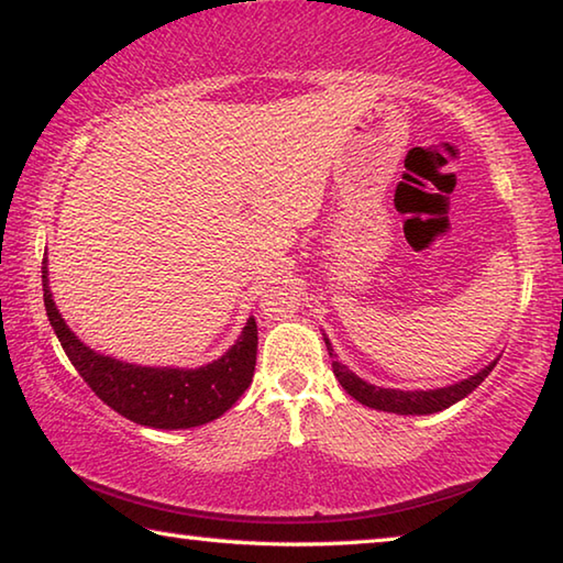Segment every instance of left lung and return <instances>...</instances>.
I'll list each match as a JSON object with an SVG mask.
<instances>
[{
  "mask_svg": "<svg viewBox=\"0 0 563 563\" xmlns=\"http://www.w3.org/2000/svg\"><path fill=\"white\" fill-rule=\"evenodd\" d=\"M325 345H328V352L332 357V373H335L342 389H345L350 397H355L357 402H362L365 407L383 409V412H395V415H434V412H442V409L452 407L454 402H460V399H464L466 395L474 393V389L484 383V377L492 373L494 365H497V360H499V357L492 360L487 367L479 369V373H474L466 379H462V383H454V385H446V387H437V389H393V387H377V385L365 383V379L352 373L347 365H342L328 338H325Z\"/></svg>",
  "mask_w": 563,
  "mask_h": 563,
  "instance_id": "1",
  "label": "left lung"
}]
</instances>
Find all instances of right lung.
Here are the masks:
<instances>
[{
    "instance_id": "add662e5",
    "label": "right lung",
    "mask_w": 563,
    "mask_h": 563,
    "mask_svg": "<svg viewBox=\"0 0 563 563\" xmlns=\"http://www.w3.org/2000/svg\"><path fill=\"white\" fill-rule=\"evenodd\" d=\"M44 308L66 357L99 399L131 422L154 430H188L221 417L253 383L258 325L247 318L241 338L221 357L201 367H141L91 350L74 335L49 290V268L42 263Z\"/></svg>"
}]
</instances>
